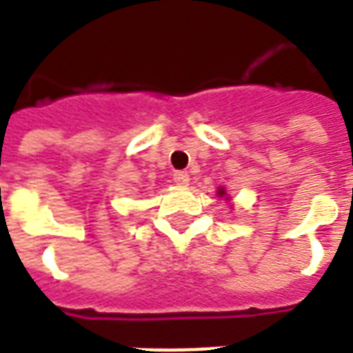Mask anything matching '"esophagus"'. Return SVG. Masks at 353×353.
<instances>
[{"label":"esophagus","mask_w":353,"mask_h":353,"mask_svg":"<svg viewBox=\"0 0 353 353\" xmlns=\"http://www.w3.org/2000/svg\"><path fill=\"white\" fill-rule=\"evenodd\" d=\"M189 181H190V177L187 172H176V174H174V183L179 185V187H187Z\"/></svg>","instance_id":"1"}]
</instances>
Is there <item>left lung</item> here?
<instances>
[{"mask_svg": "<svg viewBox=\"0 0 353 353\" xmlns=\"http://www.w3.org/2000/svg\"><path fill=\"white\" fill-rule=\"evenodd\" d=\"M216 194H219V196H221V198L226 196V190H224V189H219V192H216ZM226 200H230V198H226Z\"/></svg>", "mask_w": 353, "mask_h": 353, "instance_id": "obj_1", "label": "left lung"}]
</instances>
